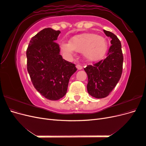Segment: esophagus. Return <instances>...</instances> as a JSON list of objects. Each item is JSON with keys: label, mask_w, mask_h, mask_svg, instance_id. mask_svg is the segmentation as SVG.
<instances>
[{"label": "esophagus", "mask_w": 146, "mask_h": 146, "mask_svg": "<svg viewBox=\"0 0 146 146\" xmlns=\"http://www.w3.org/2000/svg\"><path fill=\"white\" fill-rule=\"evenodd\" d=\"M76 68H77V70H82L83 69V67L80 64H77L76 65Z\"/></svg>", "instance_id": "34e87169"}]
</instances>
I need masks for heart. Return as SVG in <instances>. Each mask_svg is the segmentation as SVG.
Returning a JSON list of instances; mask_svg holds the SVG:
<instances>
[{"mask_svg": "<svg viewBox=\"0 0 146 146\" xmlns=\"http://www.w3.org/2000/svg\"><path fill=\"white\" fill-rule=\"evenodd\" d=\"M61 50L68 55H72L75 51L83 53L85 58L90 62L98 61L103 58L108 49L107 39L93 33H85L74 36L69 43L62 42Z\"/></svg>", "mask_w": 146, "mask_h": 146, "instance_id": "obj_1", "label": "heart"}]
</instances>
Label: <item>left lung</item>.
I'll return each instance as SVG.
<instances>
[{
  "mask_svg": "<svg viewBox=\"0 0 146 146\" xmlns=\"http://www.w3.org/2000/svg\"><path fill=\"white\" fill-rule=\"evenodd\" d=\"M106 36L111 39L107 57L93 66L88 65L84 70L88 75L87 90L91 96L102 99L108 96L122 75L123 55L121 43L115 35L104 30Z\"/></svg>",
  "mask_w": 146,
  "mask_h": 146,
  "instance_id": "obj_1",
  "label": "left lung"
}]
</instances>
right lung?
I'll use <instances>...</instances> for the list:
<instances>
[{
	"mask_svg": "<svg viewBox=\"0 0 146 146\" xmlns=\"http://www.w3.org/2000/svg\"><path fill=\"white\" fill-rule=\"evenodd\" d=\"M61 33L51 28L42 30L30 41L26 52L27 70L34 87L45 98L56 100L67 92L76 65L63 59L55 42Z\"/></svg>",
	"mask_w": 146,
	"mask_h": 146,
	"instance_id": "obj_1",
	"label": "right lung"
}]
</instances>
